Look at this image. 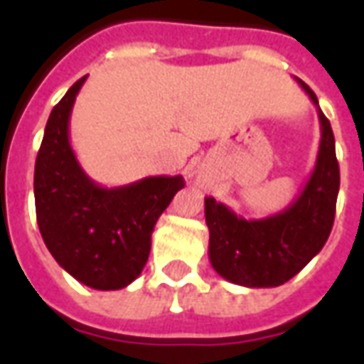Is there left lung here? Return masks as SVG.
<instances>
[{"label":"left lung","mask_w":364,"mask_h":364,"mask_svg":"<svg viewBox=\"0 0 364 364\" xmlns=\"http://www.w3.org/2000/svg\"><path fill=\"white\" fill-rule=\"evenodd\" d=\"M296 82L316 105L321 124L318 159L296 200L274 216L245 220L213 197L205 198L210 232L208 257L214 271L250 289H269L290 281L320 253L336 218L339 164L333 130L316 93L302 80Z\"/></svg>","instance_id":"8db88e82"}]
</instances>
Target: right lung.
Here are the masks:
<instances>
[{"instance_id": "obj_1", "label": "right lung", "mask_w": 364, "mask_h": 364, "mask_svg": "<svg viewBox=\"0 0 364 364\" xmlns=\"http://www.w3.org/2000/svg\"><path fill=\"white\" fill-rule=\"evenodd\" d=\"M85 77L60 99L44 128L35 164L36 222L60 267L85 287L119 290L142 273L154 226L185 181L159 175L112 189L91 181L70 146V114Z\"/></svg>"}]
</instances>
